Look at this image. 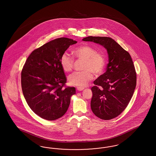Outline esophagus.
Masks as SVG:
<instances>
[{"label": "esophagus", "mask_w": 156, "mask_h": 156, "mask_svg": "<svg viewBox=\"0 0 156 156\" xmlns=\"http://www.w3.org/2000/svg\"><path fill=\"white\" fill-rule=\"evenodd\" d=\"M84 89V88L83 87H77L76 88V89L78 90H79V91H81V90H83Z\"/></svg>", "instance_id": "1"}]
</instances>
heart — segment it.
Wrapping results in <instances>:
<instances>
[{
	"label": "heart",
	"instance_id": "1",
	"mask_svg": "<svg viewBox=\"0 0 156 156\" xmlns=\"http://www.w3.org/2000/svg\"><path fill=\"white\" fill-rule=\"evenodd\" d=\"M72 52L76 58L83 60V62L81 67L82 71L74 72L68 76V82L71 85L87 86L92 80L93 74L98 76L103 73L106 64L104 53L98 52L94 47L88 44L77 47ZM59 61L64 71L68 73L73 69L74 60L68 53L64 52L61 56Z\"/></svg>",
	"mask_w": 156,
	"mask_h": 156
}]
</instances>
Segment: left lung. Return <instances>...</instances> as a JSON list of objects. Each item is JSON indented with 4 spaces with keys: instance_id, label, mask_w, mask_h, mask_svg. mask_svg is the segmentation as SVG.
<instances>
[{
    "instance_id": "1",
    "label": "left lung",
    "mask_w": 156,
    "mask_h": 156,
    "mask_svg": "<svg viewBox=\"0 0 156 156\" xmlns=\"http://www.w3.org/2000/svg\"><path fill=\"white\" fill-rule=\"evenodd\" d=\"M103 45L109 63L106 72L94 82L90 107L100 119L118 116L127 106L136 86V73L129 53L110 37L89 36L82 39Z\"/></svg>"
}]
</instances>
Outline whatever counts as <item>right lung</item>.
Here are the masks:
<instances>
[{
	"instance_id": "1",
	"label": "right lung",
	"mask_w": 156,
	"mask_h": 156,
	"mask_svg": "<svg viewBox=\"0 0 156 156\" xmlns=\"http://www.w3.org/2000/svg\"><path fill=\"white\" fill-rule=\"evenodd\" d=\"M77 41L66 37L53 40L35 49L23 67V94L30 109L47 120L67 111L74 87H66L67 77L60 64L61 55Z\"/></svg>"
}]
</instances>
